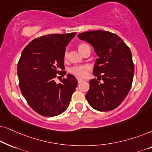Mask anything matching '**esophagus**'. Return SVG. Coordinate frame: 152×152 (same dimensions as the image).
Returning <instances> with one entry per match:
<instances>
[{
	"instance_id": "1",
	"label": "esophagus",
	"mask_w": 152,
	"mask_h": 152,
	"mask_svg": "<svg viewBox=\"0 0 152 152\" xmlns=\"http://www.w3.org/2000/svg\"><path fill=\"white\" fill-rule=\"evenodd\" d=\"M77 81H78V82H79V83L82 82V81H84V80H83V79H82V78H80V77H77Z\"/></svg>"
}]
</instances>
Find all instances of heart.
<instances>
[{
  "label": "heart",
  "instance_id": "1",
  "mask_svg": "<svg viewBox=\"0 0 152 152\" xmlns=\"http://www.w3.org/2000/svg\"><path fill=\"white\" fill-rule=\"evenodd\" d=\"M89 47L88 45L86 43H82L78 45V50L81 53H83L86 48ZM68 56V52L66 51L64 53V57L66 58ZM90 70V66L88 65H80V66H75L73 67L70 68V73L75 75L77 77H84L86 75L87 72Z\"/></svg>",
  "mask_w": 152,
  "mask_h": 152
}]
</instances>
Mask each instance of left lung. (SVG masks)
Wrapping results in <instances>:
<instances>
[{
  "label": "left lung",
  "instance_id": "obj_1",
  "mask_svg": "<svg viewBox=\"0 0 152 152\" xmlns=\"http://www.w3.org/2000/svg\"><path fill=\"white\" fill-rule=\"evenodd\" d=\"M81 40L87 41L94 48L96 59L93 75L98 79L90 81L86 95L89 104L99 111L117 108L129 92L134 73L132 52L117 34L96 30L80 33Z\"/></svg>",
  "mask_w": 152,
  "mask_h": 152
}]
</instances>
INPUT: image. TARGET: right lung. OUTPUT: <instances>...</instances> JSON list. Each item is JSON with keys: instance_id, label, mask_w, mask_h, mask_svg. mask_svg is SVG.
Listing matches in <instances>:
<instances>
[{"instance_id": "right-lung-1", "label": "right lung", "mask_w": 152, "mask_h": 152, "mask_svg": "<svg viewBox=\"0 0 152 152\" xmlns=\"http://www.w3.org/2000/svg\"><path fill=\"white\" fill-rule=\"evenodd\" d=\"M76 32L52 34L32 40L23 49L17 66L19 87L27 102L45 117L59 115L67 109L77 80L72 75L57 84V75H65L66 47ZM61 75V76H62Z\"/></svg>"}]
</instances>
